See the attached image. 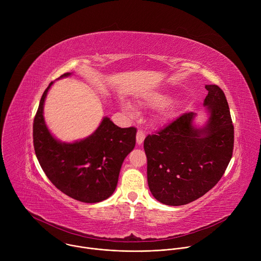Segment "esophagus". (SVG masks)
<instances>
[{"mask_svg":"<svg viewBox=\"0 0 261 261\" xmlns=\"http://www.w3.org/2000/svg\"><path fill=\"white\" fill-rule=\"evenodd\" d=\"M144 138H145L144 132L142 130H138L137 134H136V142H137V144H141L143 142Z\"/></svg>","mask_w":261,"mask_h":261,"instance_id":"1","label":"esophagus"}]
</instances>
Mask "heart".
Returning a JSON list of instances; mask_svg holds the SVG:
<instances>
[{"label":"heart","instance_id":"obj_1","mask_svg":"<svg viewBox=\"0 0 261 261\" xmlns=\"http://www.w3.org/2000/svg\"><path fill=\"white\" fill-rule=\"evenodd\" d=\"M169 96L167 94H162V93H152L147 96L146 98V102L147 104H150L152 106H155V107H159V106H162L164 105L165 103H167L169 101ZM124 109L126 111H129V113H133L134 111V107L132 106L131 103L129 102H126L124 104Z\"/></svg>","mask_w":261,"mask_h":261}]
</instances>
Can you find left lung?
Here are the masks:
<instances>
[{
	"mask_svg": "<svg viewBox=\"0 0 261 261\" xmlns=\"http://www.w3.org/2000/svg\"><path fill=\"white\" fill-rule=\"evenodd\" d=\"M205 89L208 118L202 127L194 125L196 114L188 113L144 139L148 188L164 204L184 205L204 195L232 157L234 131L226 97L216 85Z\"/></svg>",
	"mask_w": 261,
	"mask_h": 261,
	"instance_id": "left-lung-1",
	"label": "left lung"
}]
</instances>
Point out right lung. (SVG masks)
Segmentation results:
<instances>
[{"label": "right lung", "instance_id": "right-lung-1", "mask_svg": "<svg viewBox=\"0 0 261 261\" xmlns=\"http://www.w3.org/2000/svg\"><path fill=\"white\" fill-rule=\"evenodd\" d=\"M70 75L65 73L60 79ZM53 84L44 91L34 119L37 159L49 180L69 197L87 203L105 200L115 192L122 164L135 146L136 128H120L105 117L87 138L74 142L58 140L43 117L45 98Z\"/></svg>", "mask_w": 261, "mask_h": 261}]
</instances>
